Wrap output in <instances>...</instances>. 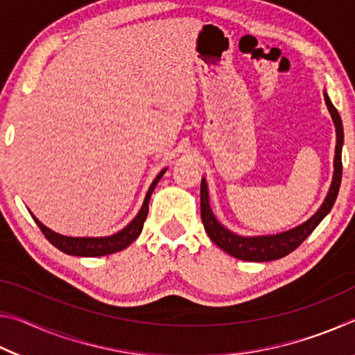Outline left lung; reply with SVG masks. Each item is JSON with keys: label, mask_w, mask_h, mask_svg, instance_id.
I'll list each match as a JSON object with an SVG mask.
<instances>
[{"label": "left lung", "mask_w": 355, "mask_h": 355, "mask_svg": "<svg viewBox=\"0 0 355 355\" xmlns=\"http://www.w3.org/2000/svg\"><path fill=\"white\" fill-rule=\"evenodd\" d=\"M324 100H326L327 110L330 112V117L334 120L335 131H336V146H335V156H334V177L330 188L327 191V196L318 211L309 218L302 224L290 228V230L274 233V235H258V236H243L238 233L228 230L216 218L211 207H209V194H208V184L207 180L202 178L200 184V216L205 232L211 241L220 248L228 255L239 258L244 261H272L284 258L285 255L291 254V252L299 248L307 236L310 235L315 228L320 225V222L326 218L330 213L334 203L338 196V189L341 184V172H343V166H341V148H343L345 135H343V123H341V117L338 111L330 101L327 92L324 91Z\"/></svg>", "instance_id": "left-lung-1"}]
</instances>
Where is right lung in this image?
Returning a JSON list of instances; mask_svg holds the SVG:
<instances>
[{
	"label": "right lung",
	"instance_id": "1",
	"mask_svg": "<svg viewBox=\"0 0 355 355\" xmlns=\"http://www.w3.org/2000/svg\"><path fill=\"white\" fill-rule=\"evenodd\" d=\"M166 171H167V167H164V169L161 171L158 175H156L153 183L150 184L142 207L133 218V220H131L130 224L125 225L122 230H119L117 233H112V235H107V236H65V235H61V233L53 232L51 228H48L46 225L42 224V222L35 218L33 213H31V216L48 241H50L59 250H62L64 254L75 255V257H103V255L116 254V252L127 249L128 245L141 235L144 222H146V219H147L150 197H152L153 189L156 188V184H158V182L161 180V177L164 175Z\"/></svg>",
	"mask_w": 355,
	"mask_h": 355
}]
</instances>
